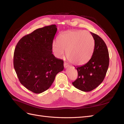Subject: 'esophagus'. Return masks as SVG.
I'll return each mask as SVG.
<instances>
[{"label": "esophagus", "mask_w": 124, "mask_h": 124, "mask_svg": "<svg viewBox=\"0 0 124 124\" xmlns=\"http://www.w3.org/2000/svg\"><path fill=\"white\" fill-rule=\"evenodd\" d=\"M63 66H64V67L65 68H68V67H69V65L68 64V63H67L66 62H64V63H63Z\"/></svg>", "instance_id": "esophagus-1"}]
</instances>
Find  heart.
Masks as SVG:
<instances>
[{
  "label": "heart",
  "instance_id": "b5f03b06",
  "mask_svg": "<svg viewBox=\"0 0 124 124\" xmlns=\"http://www.w3.org/2000/svg\"><path fill=\"white\" fill-rule=\"evenodd\" d=\"M94 46V40L91 33L77 31L60 36L58 42H53L52 48L56 57H62L66 51L70 62L76 66H82L91 59Z\"/></svg>",
  "mask_w": 124,
  "mask_h": 124
}]
</instances>
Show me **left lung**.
Returning <instances> with one entry per match:
<instances>
[{
  "label": "left lung",
  "mask_w": 124,
  "mask_h": 124,
  "mask_svg": "<svg viewBox=\"0 0 124 124\" xmlns=\"http://www.w3.org/2000/svg\"><path fill=\"white\" fill-rule=\"evenodd\" d=\"M95 40L92 57L86 64L75 67L78 71L77 79L72 82L75 87L83 92H90L102 82L109 65V55L104 41L91 32Z\"/></svg>",
  "instance_id": "obj_1"
}]
</instances>
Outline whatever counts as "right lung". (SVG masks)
Segmentation results:
<instances>
[{
    "label": "right lung",
    "mask_w": 124,
    "mask_h": 124,
    "mask_svg": "<svg viewBox=\"0 0 124 124\" xmlns=\"http://www.w3.org/2000/svg\"><path fill=\"white\" fill-rule=\"evenodd\" d=\"M55 25L38 28L24 36L14 50L13 65L21 83L31 92L40 93L49 88L63 61L52 54V46L57 31Z\"/></svg>",
    "instance_id": "1"
}]
</instances>
